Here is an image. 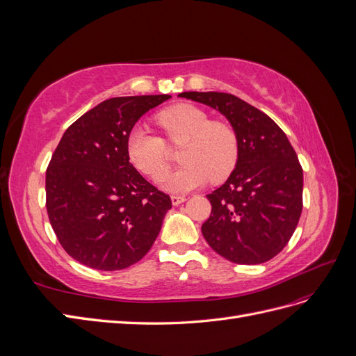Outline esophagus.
<instances>
[{
    "label": "esophagus",
    "mask_w": 356,
    "mask_h": 356,
    "mask_svg": "<svg viewBox=\"0 0 356 356\" xmlns=\"http://www.w3.org/2000/svg\"><path fill=\"white\" fill-rule=\"evenodd\" d=\"M170 200H172V204L178 207V204H181L182 202H186V197L184 196H170Z\"/></svg>",
    "instance_id": "34e87169"
}]
</instances>
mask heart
Returning <instances> with one entry per match:
<instances>
[{"label": "heart", "mask_w": 356, "mask_h": 356, "mask_svg": "<svg viewBox=\"0 0 356 356\" xmlns=\"http://www.w3.org/2000/svg\"><path fill=\"white\" fill-rule=\"evenodd\" d=\"M166 141L181 144V166L160 178V186L170 193H187L211 179L218 182L233 170L239 154L234 129L224 122H211L209 115L191 104H178L156 117ZM129 160L141 174L157 178L168 168L163 139L144 127H135L127 136Z\"/></svg>", "instance_id": "heart-1"}]
</instances>
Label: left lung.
<instances>
[{
    "label": "left lung",
    "mask_w": 356,
    "mask_h": 356,
    "mask_svg": "<svg viewBox=\"0 0 356 356\" xmlns=\"http://www.w3.org/2000/svg\"><path fill=\"white\" fill-rule=\"evenodd\" d=\"M218 110L238 135L236 168L207 197L212 204L202 234L236 264H260L281 252L303 209V169L286 135L270 117L230 93L184 92Z\"/></svg>",
    "instance_id": "8db88e82"
}]
</instances>
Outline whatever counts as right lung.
<instances>
[{
  "label": "right lung",
  "mask_w": 356,
  "mask_h": 356,
  "mask_svg": "<svg viewBox=\"0 0 356 356\" xmlns=\"http://www.w3.org/2000/svg\"><path fill=\"white\" fill-rule=\"evenodd\" d=\"M169 95L120 96L96 105L63 134L46 172V208L74 260L122 270L153 246L172 202L129 161L135 123Z\"/></svg>",
  "instance_id": "add662e5"
}]
</instances>
